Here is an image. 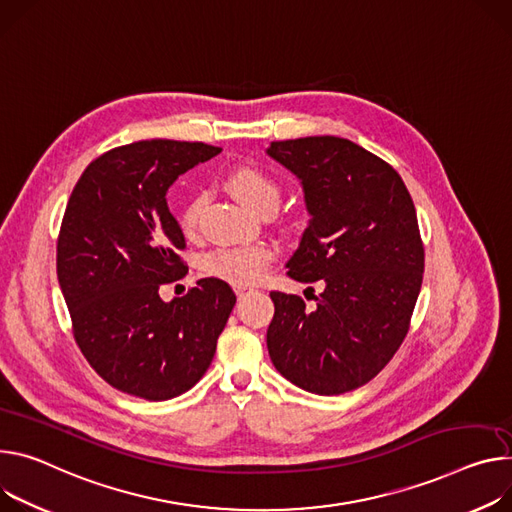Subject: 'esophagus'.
Returning a JSON list of instances; mask_svg holds the SVG:
<instances>
[{
	"mask_svg": "<svg viewBox=\"0 0 512 512\" xmlns=\"http://www.w3.org/2000/svg\"><path fill=\"white\" fill-rule=\"evenodd\" d=\"M235 292H237V296H239V298H243V296L253 294V292H255V288H251V286H237V288H235Z\"/></svg>",
	"mask_w": 512,
	"mask_h": 512,
	"instance_id": "obj_1",
	"label": "esophagus"
}]
</instances>
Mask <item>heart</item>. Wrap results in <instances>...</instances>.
I'll return each instance as SVG.
<instances>
[{"mask_svg":"<svg viewBox=\"0 0 512 512\" xmlns=\"http://www.w3.org/2000/svg\"><path fill=\"white\" fill-rule=\"evenodd\" d=\"M228 188L245 206L255 212L275 210L282 198V185L273 175L255 165H237L226 175ZM202 194H194L185 200L179 212V224L183 232H194L202 208ZM271 249L265 245H243V247H220L210 251L202 265L204 271L224 280L228 284L247 286L261 280L267 265L271 263Z\"/></svg>","mask_w":512,"mask_h":512,"instance_id":"b5f03b06","label":"heart"}]
</instances>
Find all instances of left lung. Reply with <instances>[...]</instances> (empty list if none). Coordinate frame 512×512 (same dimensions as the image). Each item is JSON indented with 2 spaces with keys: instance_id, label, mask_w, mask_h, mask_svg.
Masks as SVG:
<instances>
[{
  "instance_id": "left-lung-1",
  "label": "left lung",
  "mask_w": 512,
  "mask_h": 512,
  "mask_svg": "<svg viewBox=\"0 0 512 512\" xmlns=\"http://www.w3.org/2000/svg\"><path fill=\"white\" fill-rule=\"evenodd\" d=\"M267 153L298 175L312 216L288 275L324 284L314 308L269 294V357L306 392H351L380 374L410 327L425 271L412 198L392 165L347 138L275 141Z\"/></svg>"
}]
</instances>
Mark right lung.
<instances>
[{
	"label": "right lung",
	"mask_w": 512,
	"mask_h": 512,
	"mask_svg": "<svg viewBox=\"0 0 512 512\" xmlns=\"http://www.w3.org/2000/svg\"><path fill=\"white\" fill-rule=\"evenodd\" d=\"M220 151L161 138L116 147L87 165L69 198L57 275L73 337L96 374L124 394L159 402L196 386L237 302L218 277L171 302L159 296L188 273L165 194Z\"/></svg>",
	"instance_id": "obj_1"
}]
</instances>
